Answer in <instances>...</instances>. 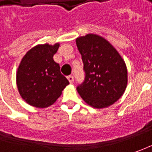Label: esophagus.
<instances>
[{
    "mask_svg": "<svg viewBox=\"0 0 152 152\" xmlns=\"http://www.w3.org/2000/svg\"><path fill=\"white\" fill-rule=\"evenodd\" d=\"M67 79H68V81L72 84L73 82V75H69V76H67Z\"/></svg>",
    "mask_w": 152,
    "mask_h": 152,
    "instance_id": "obj_1",
    "label": "esophagus"
}]
</instances>
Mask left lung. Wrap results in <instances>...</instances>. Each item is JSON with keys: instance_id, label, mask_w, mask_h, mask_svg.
I'll return each instance as SVG.
<instances>
[{"instance_id": "left-lung-1", "label": "left lung", "mask_w": 152, "mask_h": 152, "mask_svg": "<svg viewBox=\"0 0 152 152\" xmlns=\"http://www.w3.org/2000/svg\"><path fill=\"white\" fill-rule=\"evenodd\" d=\"M84 63L85 80L77 91L88 105L104 108L113 105L125 91V62L107 39L96 34L76 39Z\"/></svg>"}]
</instances>
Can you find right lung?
I'll return each instance as SVG.
<instances>
[{
  "instance_id": "right-lung-1",
  "label": "right lung",
  "mask_w": 152,
  "mask_h": 152,
  "mask_svg": "<svg viewBox=\"0 0 152 152\" xmlns=\"http://www.w3.org/2000/svg\"><path fill=\"white\" fill-rule=\"evenodd\" d=\"M59 44L38 45L23 57L17 73V85L22 98L33 107L52 105L69 82L53 60Z\"/></svg>"
}]
</instances>
